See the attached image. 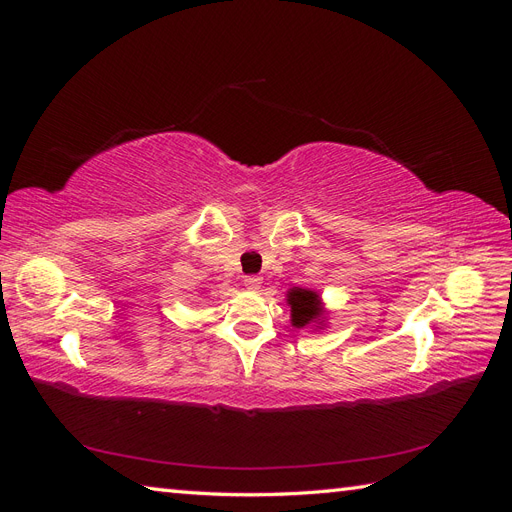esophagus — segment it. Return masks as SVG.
Returning a JSON list of instances; mask_svg holds the SVG:
<instances>
[{
	"mask_svg": "<svg viewBox=\"0 0 512 512\" xmlns=\"http://www.w3.org/2000/svg\"><path fill=\"white\" fill-rule=\"evenodd\" d=\"M243 284H245L247 290H258L260 284H262V277L260 275H247L245 280H243Z\"/></svg>",
	"mask_w": 512,
	"mask_h": 512,
	"instance_id": "34e87169",
	"label": "esophagus"
}]
</instances>
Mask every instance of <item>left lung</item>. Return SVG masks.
I'll list each match as a JSON object with an SVG mask.
<instances>
[{
    "mask_svg": "<svg viewBox=\"0 0 512 512\" xmlns=\"http://www.w3.org/2000/svg\"><path fill=\"white\" fill-rule=\"evenodd\" d=\"M288 303H290L294 327H307L309 322L318 320L320 314H322L320 299H318V294L314 290L292 288L288 292Z\"/></svg>",
    "mask_w": 512,
    "mask_h": 512,
    "instance_id": "8db88e82",
    "label": "left lung"
}]
</instances>
